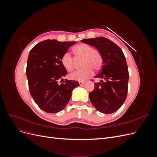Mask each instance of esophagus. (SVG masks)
Segmentation results:
<instances>
[{
    "mask_svg": "<svg viewBox=\"0 0 157 157\" xmlns=\"http://www.w3.org/2000/svg\"><path fill=\"white\" fill-rule=\"evenodd\" d=\"M78 84H79V85L80 86H82V85L84 84V82H78Z\"/></svg>",
    "mask_w": 157,
    "mask_h": 157,
    "instance_id": "34e87169",
    "label": "esophagus"
}]
</instances>
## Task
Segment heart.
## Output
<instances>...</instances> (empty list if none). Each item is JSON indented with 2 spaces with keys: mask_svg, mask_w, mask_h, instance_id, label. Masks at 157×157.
Masks as SVG:
<instances>
[{
  "mask_svg": "<svg viewBox=\"0 0 157 157\" xmlns=\"http://www.w3.org/2000/svg\"><path fill=\"white\" fill-rule=\"evenodd\" d=\"M73 52L77 58H82L80 65L82 67L69 75L71 80L85 81L94 73V71H99L103 66V58L99 52L92 46L86 44H80L74 47ZM61 62L67 71L75 69V60L69 52H65L61 56Z\"/></svg>",
  "mask_w": 157,
  "mask_h": 157,
  "instance_id": "b5f03b06",
  "label": "heart"
}]
</instances>
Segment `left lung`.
Returning a JSON list of instances; mask_svg holds the SVG:
<instances>
[{
  "instance_id": "8db88e82",
  "label": "left lung",
  "mask_w": 157,
  "mask_h": 157,
  "mask_svg": "<svg viewBox=\"0 0 157 157\" xmlns=\"http://www.w3.org/2000/svg\"><path fill=\"white\" fill-rule=\"evenodd\" d=\"M81 42L96 47L103 58L101 69L95 77L101 79L100 82L94 83V90L89 93L90 101L99 112H115L124 103L128 94L129 73L125 56L119 46L105 37Z\"/></svg>"
}]
</instances>
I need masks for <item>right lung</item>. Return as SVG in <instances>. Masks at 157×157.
Wrapping results in <instances>:
<instances>
[{
	"label": "right lung",
	"mask_w": 157,
	"mask_h": 157,
	"mask_svg": "<svg viewBox=\"0 0 157 157\" xmlns=\"http://www.w3.org/2000/svg\"><path fill=\"white\" fill-rule=\"evenodd\" d=\"M75 43L46 40L35 45L29 52L26 74L30 94L39 108L46 113L63 110L73 90L79 86L76 80L63 79L67 72L61 62V56Z\"/></svg>",
	"instance_id": "obj_1"
}]
</instances>
